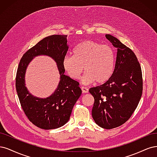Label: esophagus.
Returning a JSON list of instances; mask_svg holds the SVG:
<instances>
[{
  "instance_id": "obj_1",
  "label": "esophagus",
  "mask_w": 157,
  "mask_h": 157,
  "mask_svg": "<svg viewBox=\"0 0 157 157\" xmlns=\"http://www.w3.org/2000/svg\"><path fill=\"white\" fill-rule=\"evenodd\" d=\"M82 93H87L88 92H89V89L87 88V87H82Z\"/></svg>"
}]
</instances>
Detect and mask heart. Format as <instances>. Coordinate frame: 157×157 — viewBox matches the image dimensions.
<instances>
[{"label":"heart","mask_w":157,"mask_h":157,"mask_svg":"<svg viewBox=\"0 0 157 157\" xmlns=\"http://www.w3.org/2000/svg\"><path fill=\"white\" fill-rule=\"evenodd\" d=\"M115 64L113 49L92 40L78 44L73 49V56L66 55L62 61L64 71L72 79H78L84 70L87 72L82 78L84 84L108 82L113 73Z\"/></svg>","instance_id":"obj_1"}]
</instances>
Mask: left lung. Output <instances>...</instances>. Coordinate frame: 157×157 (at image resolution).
Returning <instances> with one entry per match:
<instances>
[{
    "label": "left lung",
    "instance_id": "8db88e82",
    "mask_svg": "<svg viewBox=\"0 0 157 157\" xmlns=\"http://www.w3.org/2000/svg\"><path fill=\"white\" fill-rule=\"evenodd\" d=\"M105 37L117 49L113 73L105 83L89 89L94 98L92 116L105 129L123 124L137 108L143 90L142 72L132 50L112 35Z\"/></svg>",
    "mask_w": 157,
    "mask_h": 157
}]
</instances>
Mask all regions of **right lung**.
<instances>
[{"label": "right lung", "instance_id": "obj_1", "mask_svg": "<svg viewBox=\"0 0 157 157\" xmlns=\"http://www.w3.org/2000/svg\"><path fill=\"white\" fill-rule=\"evenodd\" d=\"M68 35H52L40 40L25 52L20 60L16 77V87L20 104L28 119L38 127L54 129L67 123L74 104L82 94L79 82L64 75L62 61L68 50ZM45 54L56 61L61 75L58 89L46 99H39L29 93L24 84L26 67L33 56Z\"/></svg>", "mask_w": 157, "mask_h": 157}]
</instances>
